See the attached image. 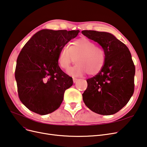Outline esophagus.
<instances>
[{"instance_id":"obj_1","label":"esophagus","mask_w":147,"mask_h":147,"mask_svg":"<svg viewBox=\"0 0 147 147\" xmlns=\"http://www.w3.org/2000/svg\"><path fill=\"white\" fill-rule=\"evenodd\" d=\"M73 82L75 83H76L78 81V79H76V78H73Z\"/></svg>"}]
</instances>
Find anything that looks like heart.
<instances>
[{
	"label": "heart",
	"instance_id": "1",
	"mask_svg": "<svg viewBox=\"0 0 147 147\" xmlns=\"http://www.w3.org/2000/svg\"><path fill=\"white\" fill-rule=\"evenodd\" d=\"M76 57V64L67 72L73 77L82 76L87 73L89 76H95L102 70L106 61L105 52L102 47L85 37L78 38L69 48L65 46L59 51L58 64L62 69H67Z\"/></svg>",
	"mask_w": 147,
	"mask_h": 147
}]
</instances>
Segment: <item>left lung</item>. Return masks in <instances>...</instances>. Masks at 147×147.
Listing matches in <instances>:
<instances>
[{
    "mask_svg": "<svg viewBox=\"0 0 147 147\" xmlns=\"http://www.w3.org/2000/svg\"><path fill=\"white\" fill-rule=\"evenodd\" d=\"M82 34L98 42L104 49L106 61L102 70L86 80L88 88L82 94L89 109L109 115L120 111L134 92L135 67L127 46L113 34L94 30Z\"/></svg>",
    "mask_w": 147,
    "mask_h": 147,
    "instance_id": "obj_1",
    "label": "left lung"
}]
</instances>
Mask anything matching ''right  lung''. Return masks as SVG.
<instances>
[{"instance_id":"obj_1","label":"right lung","mask_w":147,"mask_h":147,"mask_svg":"<svg viewBox=\"0 0 147 147\" xmlns=\"http://www.w3.org/2000/svg\"><path fill=\"white\" fill-rule=\"evenodd\" d=\"M79 30H42L26 43L17 60L15 78L18 96L28 110L46 115L57 110L73 79L61 70L59 51Z\"/></svg>"}]
</instances>
